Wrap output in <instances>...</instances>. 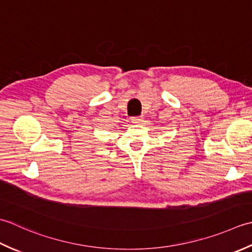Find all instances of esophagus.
Masks as SVG:
<instances>
[{"label":"esophagus","instance_id":"1","mask_svg":"<svg viewBox=\"0 0 252 252\" xmlns=\"http://www.w3.org/2000/svg\"><path fill=\"white\" fill-rule=\"evenodd\" d=\"M142 121L143 120H142L141 116H136V117H132V119H131V122L133 123V124H140Z\"/></svg>","mask_w":252,"mask_h":252}]
</instances>
